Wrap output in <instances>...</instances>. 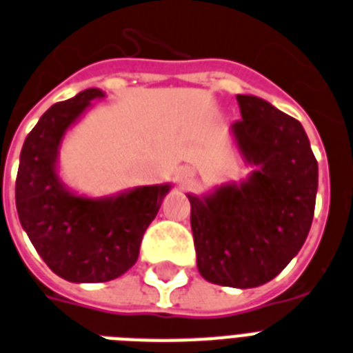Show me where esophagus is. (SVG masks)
I'll use <instances>...</instances> for the list:
<instances>
[{
    "instance_id": "obj_1",
    "label": "esophagus",
    "mask_w": 353,
    "mask_h": 353,
    "mask_svg": "<svg viewBox=\"0 0 353 353\" xmlns=\"http://www.w3.org/2000/svg\"><path fill=\"white\" fill-rule=\"evenodd\" d=\"M192 179H194V170L188 167L181 168V172H179V185L188 186L192 183Z\"/></svg>"
}]
</instances>
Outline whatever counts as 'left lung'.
Returning a JSON list of instances; mask_svg holds the SVG:
<instances>
[{"instance_id": "obj_1", "label": "left lung", "mask_w": 353, "mask_h": 353, "mask_svg": "<svg viewBox=\"0 0 353 353\" xmlns=\"http://www.w3.org/2000/svg\"><path fill=\"white\" fill-rule=\"evenodd\" d=\"M237 103L243 119L232 123L230 136L254 170L186 197L199 274L214 285L254 288L281 274L305 245L317 161L297 119L250 94H237Z\"/></svg>"}]
</instances>
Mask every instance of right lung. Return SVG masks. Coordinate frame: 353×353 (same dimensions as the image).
<instances>
[{"mask_svg": "<svg viewBox=\"0 0 353 353\" xmlns=\"http://www.w3.org/2000/svg\"><path fill=\"white\" fill-rule=\"evenodd\" d=\"M103 97L99 88H87L52 105L19 156V223L48 268L70 283H105L136 265L143 234L172 188V183H161L90 197L65 185L59 176L63 139Z\"/></svg>", "mask_w": 353, "mask_h": 353, "instance_id": "right-lung-1", "label": "right lung"}]
</instances>
